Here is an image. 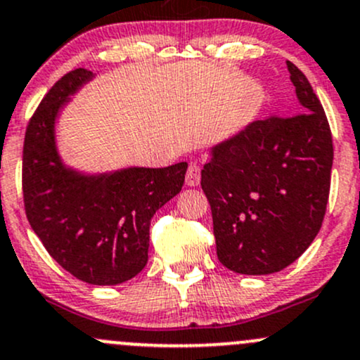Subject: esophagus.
I'll return each mask as SVG.
<instances>
[{
	"label": "esophagus",
	"instance_id": "1",
	"mask_svg": "<svg viewBox=\"0 0 360 360\" xmlns=\"http://www.w3.org/2000/svg\"><path fill=\"white\" fill-rule=\"evenodd\" d=\"M201 179V169L196 164H189L186 172V184L188 186H198Z\"/></svg>",
	"mask_w": 360,
	"mask_h": 360
}]
</instances>
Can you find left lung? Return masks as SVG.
I'll list each match as a JSON object with an SVG mask.
<instances>
[{
	"instance_id": "8db88e82",
	"label": "left lung",
	"mask_w": 360,
	"mask_h": 360,
	"mask_svg": "<svg viewBox=\"0 0 360 360\" xmlns=\"http://www.w3.org/2000/svg\"><path fill=\"white\" fill-rule=\"evenodd\" d=\"M299 110L250 122L213 145L201 171L217 256L229 270L270 275L311 246L325 219L333 141L313 86L287 61Z\"/></svg>"
}]
</instances>
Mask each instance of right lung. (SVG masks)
Returning a JSON list of instances; mask_svg holds the SVG:
<instances>
[{
	"mask_svg": "<svg viewBox=\"0 0 360 360\" xmlns=\"http://www.w3.org/2000/svg\"><path fill=\"white\" fill-rule=\"evenodd\" d=\"M92 71L66 73L27 126L22 184L27 219L56 262L92 285H117L148 262L150 220L181 191L188 164L84 172L61 159L56 121Z\"/></svg>",
	"mask_w": 360,
	"mask_h": 360,
	"instance_id": "add662e5",
	"label": "right lung"
}]
</instances>
